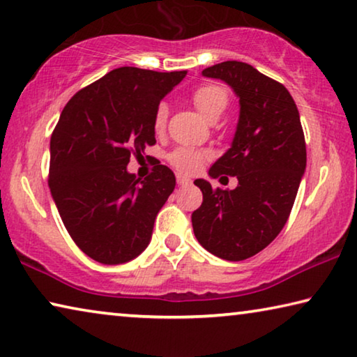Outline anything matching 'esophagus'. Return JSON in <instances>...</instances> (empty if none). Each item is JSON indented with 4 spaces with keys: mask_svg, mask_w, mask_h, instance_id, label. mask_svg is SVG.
Here are the masks:
<instances>
[{
    "mask_svg": "<svg viewBox=\"0 0 357 357\" xmlns=\"http://www.w3.org/2000/svg\"><path fill=\"white\" fill-rule=\"evenodd\" d=\"M176 183H178V185H189V184H190V179L185 178V176H181V174H178V176H176Z\"/></svg>",
    "mask_w": 357,
    "mask_h": 357,
    "instance_id": "1",
    "label": "esophagus"
}]
</instances>
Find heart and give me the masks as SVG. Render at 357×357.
I'll list each match as a JSON object with an SVG mask.
<instances>
[{"label":"heart","mask_w":357,"mask_h":357,"mask_svg":"<svg viewBox=\"0 0 357 357\" xmlns=\"http://www.w3.org/2000/svg\"><path fill=\"white\" fill-rule=\"evenodd\" d=\"M192 101L197 109H199L203 117L208 119L209 122L214 119H219V116L225 111L229 105V92L222 86L218 84H205L199 89L194 90L192 93ZM168 121V105L160 103L157 105L154 112V128L155 132H162L167 126ZM208 158V152L195 149V148H178L174 149L172 154L168 155V160L172 165L181 173L190 174L199 169L203 162Z\"/></svg>","instance_id":"obj_1"}]
</instances>
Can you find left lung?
<instances>
[{
	"mask_svg": "<svg viewBox=\"0 0 357 357\" xmlns=\"http://www.w3.org/2000/svg\"><path fill=\"white\" fill-rule=\"evenodd\" d=\"M240 98L231 148L209 168V176H236L234 190L213 189L195 179L203 202L192 213L200 245L225 260L250 259L284 227L307 167V146L296 101L275 79L243 61L229 60L203 70Z\"/></svg>",
	"mask_w": 357,
	"mask_h": 357,
	"instance_id": "1",
	"label": "left lung"
}]
</instances>
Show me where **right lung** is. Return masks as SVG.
I'll return each mask as SVG.
<instances>
[{
	"label": "right lung",
	"mask_w": 357,
	"mask_h": 357,
	"mask_svg": "<svg viewBox=\"0 0 357 357\" xmlns=\"http://www.w3.org/2000/svg\"><path fill=\"white\" fill-rule=\"evenodd\" d=\"M185 75L117 68L79 90L61 111L50 137L49 189L73 241L100 264L139 256L174 190L168 167L141 179L127 165L155 144V107Z\"/></svg>",
	"instance_id": "right-lung-1"
}]
</instances>
